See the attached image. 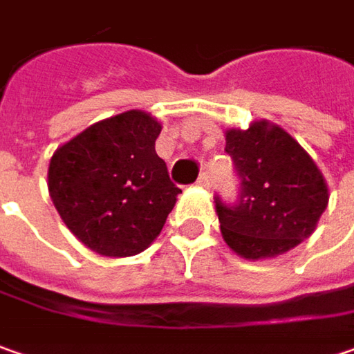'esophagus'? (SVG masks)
Here are the masks:
<instances>
[{
  "label": "esophagus",
  "instance_id": "1",
  "mask_svg": "<svg viewBox=\"0 0 354 354\" xmlns=\"http://www.w3.org/2000/svg\"><path fill=\"white\" fill-rule=\"evenodd\" d=\"M196 184H198V186H202V188H209V186H212V182H209V174H207V172H202Z\"/></svg>",
  "mask_w": 354,
  "mask_h": 354
}]
</instances>
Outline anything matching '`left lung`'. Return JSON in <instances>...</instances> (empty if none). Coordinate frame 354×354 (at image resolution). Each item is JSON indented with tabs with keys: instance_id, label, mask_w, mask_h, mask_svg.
Here are the masks:
<instances>
[{
	"instance_id": "left-lung-1",
	"label": "left lung",
	"mask_w": 354,
	"mask_h": 354,
	"mask_svg": "<svg viewBox=\"0 0 354 354\" xmlns=\"http://www.w3.org/2000/svg\"><path fill=\"white\" fill-rule=\"evenodd\" d=\"M225 152L239 180L238 198L216 212L225 243L245 259L285 254L307 239L329 202L311 156L283 129L257 120L225 132Z\"/></svg>"
}]
</instances>
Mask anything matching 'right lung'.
<instances>
[{"label": "right lung", "mask_w": 354, "mask_h": 354, "mask_svg": "<svg viewBox=\"0 0 354 354\" xmlns=\"http://www.w3.org/2000/svg\"><path fill=\"white\" fill-rule=\"evenodd\" d=\"M160 122L127 111L95 122L57 148L49 194L61 220L88 250L140 254L160 234L182 190L154 150Z\"/></svg>", "instance_id": "right-lung-1"}]
</instances>
